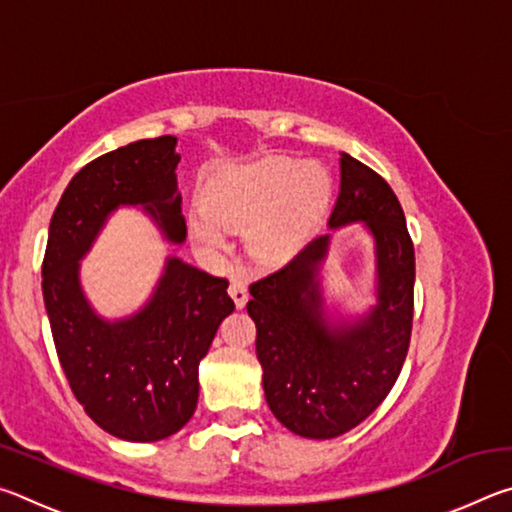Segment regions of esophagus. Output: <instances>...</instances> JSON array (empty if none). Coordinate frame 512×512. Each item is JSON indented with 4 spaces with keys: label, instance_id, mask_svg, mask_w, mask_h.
Returning <instances> with one entry per match:
<instances>
[{
    "label": "esophagus",
    "instance_id": "1",
    "mask_svg": "<svg viewBox=\"0 0 512 512\" xmlns=\"http://www.w3.org/2000/svg\"><path fill=\"white\" fill-rule=\"evenodd\" d=\"M228 293L232 296V300H235L237 309H241V307L246 305V300H248V289L244 287V282H241V280H230Z\"/></svg>",
    "mask_w": 512,
    "mask_h": 512
}]
</instances>
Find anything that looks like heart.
Wrapping results in <instances>:
<instances>
[{
	"label": "heart",
	"instance_id": "b5f03b06",
	"mask_svg": "<svg viewBox=\"0 0 512 512\" xmlns=\"http://www.w3.org/2000/svg\"><path fill=\"white\" fill-rule=\"evenodd\" d=\"M329 194V176L316 164L268 158L223 173L205 189L203 207L189 216L198 244L225 248V230H247L248 244L262 257H277L293 246Z\"/></svg>",
	"mask_w": 512,
	"mask_h": 512
}]
</instances>
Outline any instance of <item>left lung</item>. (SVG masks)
<instances>
[{
	"mask_svg": "<svg viewBox=\"0 0 512 512\" xmlns=\"http://www.w3.org/2000/svg\"><path fill=\"white\" fill-rule=\"evenodd\" d=\"M350 221H366L377 244L379 305L359 323L329 327L323 316L316 273L327 235L250 284L268 409L302 438H336L366 420L391 393L411 343L415 253L404 210L377 171L343 153L329 225Z\"/></svg>",
	"mask_w": 512,
	"mask_h": 512,
	"instance_id": "obj_1",
	"label": "left lung"
}]
</instances>
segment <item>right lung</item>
Instances as JSON below:
<instances>
[{
  "label": "right lung",
  "mask_w": 512,
  "mask_h": 512,
  "mask_svg": "<svg viewBox=\"0 0 512 512\" xmlns=\"http://www.w3.org/2000/svg\"><path fill=\"white\" fill-rule=\"evenodd\" d=\"M178 140L162 135L110 151L76 173L51 216L42 296L69 388L103 431L155 443L180 431L198 402V363L235 311L228 280L169 259L149 307L103 323L79 287V264L117 205H144L171 241L187 235L176 192Z\"/></svg>",
  "instance_id": "1"
}]
</instances>
